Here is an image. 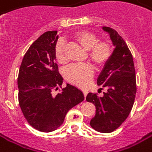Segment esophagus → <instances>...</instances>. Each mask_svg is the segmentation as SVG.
<instances>
[{
	"mask_svg": "<svg viewBox=\"0 0 152 152\" xmlns=\"http://www.w3.org/2000/svg\"><path fill=\"white\" fill-rule=\"evenodd\" d=\"M87 93H88V91H87V90H83V94H84L85 97H86V96L87 95Z\"/></svg>",
	"mask_w": 152,
	"mask_h": 152,
	"instance_id": "1",
	"label": "esophagus"
}]
</instances>
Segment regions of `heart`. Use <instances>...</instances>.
Returning <instances> with one entry per match:
<instances>
[{
  "instance_id": "heart-1",
  "label": "heart",
  "mask_w": 152,
  "mask_h": 152,
  "mask_svg": "<svg viewBox=\"0 0 152 152\" xmlns=\"http://www.w3.org/2000/svg\"><path fill=\"white\" fill-rule=\"evenodd\" d=\"M73 40L87 50L88 59L97 67H102L111 58L112 45L107 41L98 42V37L92 32L81 30L73 35ZM63 43H59L55 51L56 61L64 65L67 62ZM65 77L67 81L78 86H86L92 77V67L88 65H73L66 68Z\"/></svg>"
}]
</instances>
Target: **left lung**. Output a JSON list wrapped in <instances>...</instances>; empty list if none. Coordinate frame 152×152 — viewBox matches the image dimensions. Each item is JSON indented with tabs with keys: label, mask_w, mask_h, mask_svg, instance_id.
I'll return each mask as SVG.
<instances>
[{
	"label": "left lung",
	"mask_w": 152,
	"mask_h": 152,
	"mask_svg": "<svg viewBox=\"0 0 152 152\" xmlns=\"http://www.w3.org/2000/svg\"><path fill=\"white\" fill-rule=\"evenodd\" d=\"M109 34L114 50L97 77V84L107 88L99 97L88 93L86 101L96 107V114L90 121L95 130L110 133L118 129L132 109L136 93V79L132 55L125 41L111 28L102 27ZM100 88V89H102Z\"/></svg>",
	"instance_id": "1"
}]
</instances>
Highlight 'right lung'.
Returning <instances> with one entry per match:
<instances>
[{"mask_svg":"<svg viewBox=\"0 0 152 152\" xmlns=\"http://www.w3.org/2000/svg\"><path fill=\"white\" fill-rule=\"evenodd\" d=\"M58 37L57 31L42 34L29 47L19 69V105L29 124L41 132L59 128L67 112L84 100L83 92L69 83L54 94L63 83L55 57Z\"/></svg>","mask_w":152,"mask_h":152,"instance_id":"add662e5","label":"right lung"}]
</instances>
